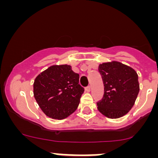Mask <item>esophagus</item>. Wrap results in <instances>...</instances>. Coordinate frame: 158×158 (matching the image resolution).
I'll return each mask as SVG.
<instances>
[{"label": "esophagus", "mask_w": 158, "mask_h": 158, "mask_svg": "<svg viewBox=\"0 0 158 158\" xmlns=\"http://www.w3.org/2000/svg\"><path fill=\"white\" fill-rule=\"evenodd\" d=\"M85 90H86L87 92H90V86L89 85V86H88V87H86V88H85Z\"/></svg>", "instance_id": "obj_1"}]
</instances>
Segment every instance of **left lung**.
I'll return each instance as SVG.
<instances>
[{"mask_svg": "<svg viewBox=\"0 0 158 158\" xmlns=\"http://www.w3.org/2000/svg\"><path fill=\"white\" fill-rule=\"evenodd\" d=\"M99 72L104 84V95L97 102L99 111L110 119L126 115L135 105L139 93L137 72L116 61L100 64Z\"/></svg>", "mask_w": 158, "mask_h": 158, "instance_id": "8db88e82", "label": "left lung"}]
</instances>
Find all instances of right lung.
<instances>
[{"label": "right lung", "instance_id": "right-lung-1", "mask_svg": "<svg viewBox=\"0 0 158 158\" xmlns=\"http://www.w3.org/2000/svg\"><path fill=\"white\" fill-rule=\"evenodd\" d=\"M79 79V74L68 64L52 65L37 76L34 97L48 117L62 119L77 110L84 93Z\"/></svg>", "mask_w": 158, "mask_h": 158}]
</instances>
